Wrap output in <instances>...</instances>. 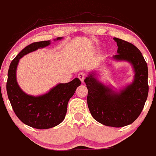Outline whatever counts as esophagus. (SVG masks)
Listing matches in <instances>:
<instances>
[{
  "label": "esophagus",
  "instance_id": "1",
  "mask_svg": "<svg viewBox=\"0 0 156 156\" xmlns=\"http://www.w3.org/2000/svg\"><path fill=\"white\" fill-rule=\"evenodd\" d=\"M85 76H86V74H85V73H79V74L78 75V78L81 80V82H83V81H84Z\"/></svg>",
  "mask_w": 156,
  "mask_h": 156
}]
</instances>
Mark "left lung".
<instances>
[{"mask_svg":"<svg viewBox=\"0 0 156 156\" xmlns=\"http://www.w3.org/2000/svg\"><path fill=\"white\" fill-rule=\"evenodd\" d=\"M117 43L115 61H128L134 69L133 83L115 92L101 83L91 73L85 78L88 89L87 104L92 116L105 126L122 127L134 122L140 115L147 98L148 68L141 52L136 46L114 37Z\"/></svg>","mask_w":156,"mask_h":156,"instance_id":"1","label":"left lung"}]
</instances>
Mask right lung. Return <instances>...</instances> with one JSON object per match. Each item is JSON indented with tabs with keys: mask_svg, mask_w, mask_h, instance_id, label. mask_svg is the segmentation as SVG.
<instances>
[{
	"mask_svg": "<svg viewBox=\"0 0 156 156\" xmlns=\"http://www.w3.org/2000/svg\"><path fill=\"white\" fill-rule=\"evenodd\" d=\"M57 37L54 41L61 40ZM50 41L35 42L22 49L12 60L8 70L6 92L9 100L17 117L23 124L35 129H49L64 121L69 100L74 95L81 81L75 78L66 83H58L47 93L39 96L27 95L20 88L16 79L19 60L28 53L49 46Z\"/></svg>",
	"mask_w": 156,
	"mask_h": 156,
	"instance_id": "add662e5",
	"label": "right lung"
}]
</instances>
